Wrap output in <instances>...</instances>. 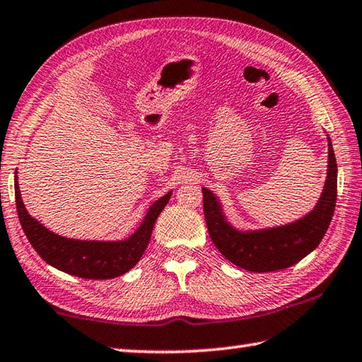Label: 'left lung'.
<instances>
[{
  "instance_id": "obj_1",
  "label": "left lung",
  "mask_w": 362,
  "mask_h": 362,
  "mask_svg": "<svg viewBox=\"0 0 362 362\" xmlns=\"http://www.w3.org/2000/svg\"><path fill=\"white\" fill-rule=\"evenodd\" d=\"M327 180L315 207L292 223L267 229H238L224 214L219 197L202 188L204 215L211 242L223 256L243 270L278 272L295 265L320 245L334 214L337 163L328 136Z\"/></svg>"
}]
</instances>
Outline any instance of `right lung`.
<instances>
[{
	"label": "right lung",
	"mask_w": 362,
	"mask_h": 362,
	"mask_svg": "<svg viewBox=\"0 0 362 362\" xmlns=\"http://www.w3.org/2000/svg\"><path fill=\"white\" fill-rule=\"evenodd\" d=\"M13 183L20 224L35 252L48 265L84 279H112L130 272L143 257L151 242L153 224L173 194V191H169L155 201L130 237L124 240H76L58 235L28 214L20 194L17 171Z\"/></svg>",
	"instance_id": "right-lung-1"
}]
</instances>
